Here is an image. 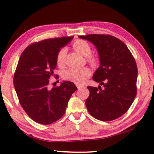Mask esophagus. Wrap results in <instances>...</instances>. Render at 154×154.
Wrapping results in <instances>:
<instances>
[{"mask_svg": "<svg viewBox=\"0 0 154 154\" xmlns=\"http://www.w3.org/2000/svg\"><path fill=\"white\" fill-rule=\"evenodd\" d=\"M77 87L78 88V90H80V89H82V88H85V87L83 86V85H81L79 84H77Z\"/></svg>", "mask_w": 154, "mask_h": 154, "instance_id": "34e87169", "label": "esophagus"}]
</instances>
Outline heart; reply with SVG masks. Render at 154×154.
Segmentation results:
<instances>
[{
  "label": "heart",
  "mask_w": 154,
  "mask_h": 154,
  "mask_svg": "<svg viewBox=\"0 0 154 154\" xmlns=\"http://www.w3.org/2000/svg\"><path fill=\"white\" fill-rule=\"evenodd\" d=\"M73 48L77 52L85 57H88L87 60L93 66L98 64V60L95 56H90L92 54V48L90 44L83 40H77L73 43ZM67 49L62 48L58 51L56 56V62L59 66L64 64L66 58ZM91 75V71L88 67L71 68L64 72V78L66 80L71 81L78 84H82Z\"/></svg>",
  "instance_id": "1"
}]
</instances>
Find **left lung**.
Here are the masks:
<instances>
[{
    "label": "left lung",
    "mask_w": 154,
    "mask_h": 154,
    "mask_svg": "<svg viewBox=\"0 0 154 154\" xmlns=\"http://www.w3.org/2000/svg\"><path fill=\"white\" fill-rule=\"evenodd\" d=\"M79 37L96 47L100 66L92 78L104 86V89L88 87V111L101 121L118 118L128 110L137 95L138 70L134 58L124 43L113 36L92 34Z\"/></svg>",
    "instance_id": "left-lung-1"
}]
</instances>
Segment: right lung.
<instances>
[{
	"mask_svg": "<svg viewBox=\"0 0 154 154\" xmlns=\"http://www.w3.org/2000/svg\"><path fill=\"white\" fill-rule=\"evenodd\" d=\"M72 38L62 36L34 43L20 56L14 77L15 90L26 113L38 124L48 125L60 119L72 94L77 89L71 82L49 88L57 54Z\"/></svg>",
	"mask_w": 154,
	"mask_h": 154,
	"instance_id": "add662e5",
	"label": "right lung"
}]
</instances>
